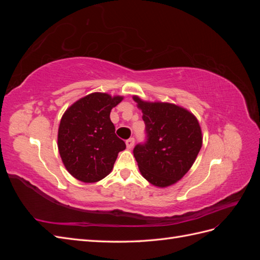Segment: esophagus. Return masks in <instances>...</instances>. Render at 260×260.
<instances>
[{
	"label": "esophagus",
	"mask_w": 260,
	"mask_h": 260,
	"mask_svg": "<svg viewBox=\"0 0 260 260\" xmlns=\"http://www.w3.org/2000/svg\"><path fill=\"white\" fill-rule=\"evenodd\" d=\"M125 145H127V148L131 149L133 146H135V139L131 138V139L125 141Z\"/></svg>",
	"instance_id": "1"
}]
</instances>
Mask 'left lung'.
I'll list each match as a JSON object with an SVG mask.
<instances>
[{
	"label": "left lung",
	"mask_w": 260,
	"mask_h": 260,
	"mask_svg": "<svg viewBox=\"0 0 260 260\" xmlns=\"http://www.w3.org/2000/svg\"><path fill=\"white\" fill-rule=\"evenodd\" d=\"M142 111L147 141L133 149L141 175L157 187L177 183L191 169L203 144L200 122L186 108L133 95Z\"/></svg>",
	"instance_id": "8db88e82"
}]
</instances>
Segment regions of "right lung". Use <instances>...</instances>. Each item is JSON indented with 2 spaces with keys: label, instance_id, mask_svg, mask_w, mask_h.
I'll return each instance as SVG.
<instances>
[{
  "label": "right lung",
  "instance_id": "right-lung-1",
  "mask_svg": "<svg viewBox=\"0 0 260 260\" xmlns=\"http://www.w3.org/2000/svg\"><path fill=\"white\" fill-rule=\"evenodd\" d=\"M121 95L94 92L70 105L62 115L57 146L62 164L75 179L94 183L111 174L125 144L115 135L109 115Z\"/></svg>",
  "mask_w": 260,
  "mask_h": 260
}]
</instances>
